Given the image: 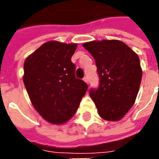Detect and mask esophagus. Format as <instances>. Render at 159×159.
Here are the masks:
<instances>
[{"mask_svg":"<svg viewBox=\"0 0 159 159\" xmlns=\"http://www.w3.org/2000/svg\"><path fill=\"white\" fill-rule=\"evenodd\" d=\"M83 81H84L87 84H89V78H88V76H85V77L83 78Z\"/></svg>","mask_w":159,"mask_h":159,"instance_id":"obj_1","label":"esophagus"}]
</instances>
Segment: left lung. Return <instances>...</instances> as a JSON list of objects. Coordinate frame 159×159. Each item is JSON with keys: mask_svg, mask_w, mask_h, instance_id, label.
I'll return each mask as SVG.
<instances>
[{"mask_svg": "<svg viewBox=\"0 0 159 159\" xmlns=\"http://www.w3.org/2000/svg\"><path fill=\"white\" fill-rule=\"evenodd\" d=\"M93 56L100 76V86L90 97L103 119L119 121L133 107L140 89L142 69L135 52L119 40L83 43Z\"/></svg>", "mask_w": 159, "mask_h": 159, "instance_id": "left-lung-1", "label": "left lung"}]
</instances>
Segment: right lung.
I'll return each mask as SVG.
<instances>
[{
	"instance_id": "obj_1",
	"label": "right lung",
	"mask_w": 159,
	"mask_h": 159,
	"mask_svg": "<svg viewBox=\"0 0 159 159\" xmlns=\"http://www.w3.org/2000/svg\"><path fill=\"white\" fill-rule=\"evenodd\" d=\"M76 43L49 41L30 54L24 63L23 81L30 100L41 117L63 124L76 113L88 85L75 77L71 56Z\"/></svg>"
}]
</instances>
